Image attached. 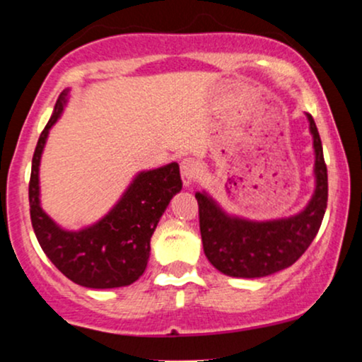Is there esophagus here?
<instances>
[{
  "instance_id": "1",
  "label": "esophagus",
  "mask_w": 362,
  "mask_h": 362,
  "mask_svg": "<svg viewBox=\"0 0 362 362\" xmlns=\"http://www.w3.org/2000/svg\"><path fill=\"white\" fill-rule=\"evenodd\" d=\"M180 173H182V182H184V185L190 187L199 178L201 167H199V163L194 160V158H185V160L180 163Z\"/></svg>"
}]
</instances>
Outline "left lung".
Here are the masks:
<instances>
[{
    "mask_svg": "<svg viewBox=\"0 0 362 362\" xmlns=\"http://www.w3.org/2000/svg\"><path fill=\"white\" fill-rule=\"evenodd\" d=\"M310 120L315 148L317 187L308 206L300 214L274 221H247L231 218L204 192L195 194L199 226L207 260L231 277H265L296 262L317 236L328 199L327 165L317 124Z\"/></svg>",
    "mask_w": 362,
    "mask_h": 362,
    "instance_id": "1",
    "label": "left lung"
}]
</instances>
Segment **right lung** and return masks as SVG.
<instances>
[{
  "mask_svg": "<svg viewBox=\"0 0 362 362\" xmlns=\"http://www.w3.org/2000/svg\"><path fill=\"white\" fill-rule=\"evenodd\" d=\"M68 91H62L32 158L28 201L35 236L49 260L76 284L91 289L129 286L143 276L149 240L170 199L182 189L177 163L141 172L105 218L80 231H66L44 213L39 201V165L49 129L61 115Z\"/></svg>",
  "mask_w": 362,
  "mask_h": 362,
  "instance_id": "add662e5",
  "label": "right lung"
}]
</instances>
